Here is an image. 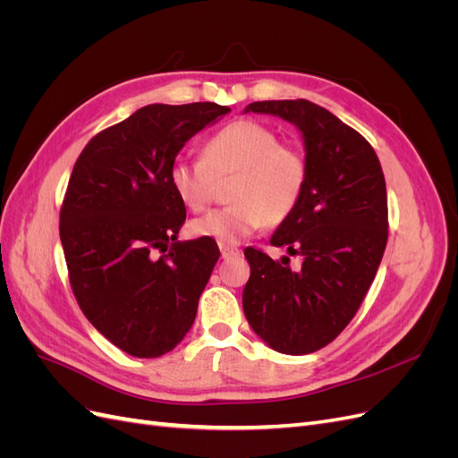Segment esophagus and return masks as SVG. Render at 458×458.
<instances>
[{"label":"esophagus","instance_id":"34e87169","mask_svg":"<svg viewBox=\"0 0 458 458\" xmlns=\"http://www.w3.org/2000/svg\"><path fill=\"white\" fill-rule=\"evenodd\" d=\"M219 250H221V258L229 259L234 256H241V250L237 246H229V244H219Z\"/></svg>","mask_w":458,"mask_h":458}]
</instances>
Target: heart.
<instances>
[{
    "instance_id": "obj_1",
    "label": "heart",
    "mask_w": 458,
    "mask_h": 458,
    "mask_svg": "<svg viewBox=\"0 0 458 458\" xmlns=\"http://www.w3.org/2000/svg\"><path fill=\"white\" fill-rule=\"evenodd\" d=\"M233 175L234 204L192 219V237L237 244L266 224H283L306 191L308 160L296 145L279 143L271 128L239 120L208 140L202 160H175L170 183L189 210L202 212L216 199V179Z\"/></svg>"
}]
</instances>
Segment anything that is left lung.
<instances>
[{"label":"left lung","instance_id":"8db88e82","mask_svg":"<svg viewBox=\"0 0 458 458\" xmlns=\"http://www.w3.org/2000/svg\"><path fill=\"white\" fill-rule=\"evenodd\" d=\"M244 113L294 123L308 160L303 197L271 237L302 266L246 248L244 315L275 352L313 353L348 327L377 276L387 242L382 165L363 135L311 101H258Z\"/></svg>","mask_w":458,"mask_h":458}]
</instances>
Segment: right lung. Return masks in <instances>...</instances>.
<instances>
[{
	"mask_svg": "<svg viewBox=\"0 0 458 458\" xmlns=\"http://www.w3.org/2000/svg\"><path fill=\"white\" fill-rule=\"evenodd\" d=\"M217 103L147 105L81 150L61 208L72 293L88 321L133 357L172 352L195 323L219 258L212 239L179 242L185 204L170 168Z\"/></svg>",
	"mask_w": 458,
	"mask_h": 458,
	"instance_id": "obj_1",
	"label": "right lung"
}]
</instances>
